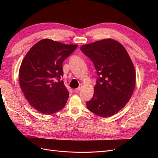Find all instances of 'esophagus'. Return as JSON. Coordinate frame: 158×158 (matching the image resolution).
Returning a JSON list of instances; mask_svg holds the SVG:
<instances>
[{"instance_id":"1","label":"esophagus","mask_w":158,"mask_h":158,"mask_svg":"<svg viewBox=\"0 0 158 158\" xmlns=\"http://www.w3.org/2000/svg\"><path fill=\"white\" fill-rule=\"evenodd\" d=\"M80 88L79 87V88H78L74 89V92H75L76 93H78V92H80Z\"/></svg>"}]
</instances>
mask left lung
Segmentation results:
<instances>
[{"instance_id": "8db88e82", "label": "left lung", "mask_w": 158, "mask_h": 158, "mask_svg": "<svg viewBox=\"0 0 158 158\" xmlns=\"http://www.w3.org/2000/svg\"><path fill=\"white\" fill-rule=\"evenodd\" d=\"M80 50L92 61L98 74L94 95L86 106L99 117H111L132 96L136 81L132 62L125 47L111 39L82 45Z\"/></svg>"}]
</instances>
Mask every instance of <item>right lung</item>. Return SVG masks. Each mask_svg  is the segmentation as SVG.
I'll return each mask as SVG.
<instances>
[{
  "label": "right lung",
  "instance_id": "1",
  "mask_svg": "<svg viewBox=\"0 0 158 158\" xmlns=\"http://www.w3.org/2000/svg\"><path fill=\"white\" fill-rule=\"evenodd\" d=\"M45 39L27 52L19 71L22 92L38 111L51 114L63 109L69 96L63 81V63L77 48Z\"/></svg>",
  "mask_w": 158,
  "mask_h": 158
}]
</instances>
